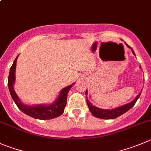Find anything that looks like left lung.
Wrapping results in <instances>:
<instances>
[{
    "instance_id": "1",
    "label": "left lung",
    "mask_w": 151,
    "mask_h": 151,
    "mask_svg": "<svg viewBox=\"0 0 151 151\" xmlns=\"http://www.w3.org/2000/svg\"><path fill=\"white\" fill-rule=\"evenodd\" d=\"M127 46H128L130 49H131L133 54L135 55L132 48L130 47L128 45H127ZM87 93H88V91L87 90H86V97H87ZM140 95H141V93H139V94L137 96V97L135 98V99H134V101H132L131 102H130V103L126 104V105H123V106L119 107V108H115V109H112V110H105V109H101V108H96V106H93V105H92L88 100V99L87 100H86V102H87L88 106V108L89 110H90L91 113L92 114H93L95 117L100 118V119H112L121 116L122 114H125V112H127L128 110L131 109V108L135 105L136 102H137V99H139Z\"/></svg>"
}]
</instances>
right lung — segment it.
Returning <instances> with one entry per match:
<instances>
[{"mask_svg":"<svg viewBox=\"0 0 151 151\" xmlns=\"http://www.w3.org/2000/svg\"><path fill=\"white\" fill-rule=\"evenodd\" d=\"M18 56L15 58L14 60L12 65L10 68L9 74L8 77V87L9 90L10 94L12 97L13 100L17 105V108L26 114L37 119H50L53 118L58 117L63 113L64 108L66 105V99L68 96V92L71 89V85L69 86L64 88L61 90L60 94L58 96V99L50 105H36V106H27L25 105L19 100L18 96L14 92L13 88V84L15 80V68H16V62Z\"/></svg>","mask_w":151,"mask_h":151,"instance_id":"add662e5","label":"right lung"}]
</instances>
